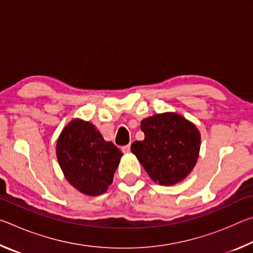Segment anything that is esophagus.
<instances>
[{
    "label": "esophagus",
    "instance_id": "34e87169",
    "mask_svg": "<svg viewBox=\"0 0 253 253\" xmlns=\"http://www.w3.org/2000/svg\"><path fill=\"white\" fill-rule=\"evenodd\" d=\"M122 151L124 153H129L130 152V145H125V146H123Z\"/></svg>",
    "mask_w": 253,
    "mask_h": 253
}]
</instances>
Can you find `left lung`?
<instances>
[{
    "label": "left lung",
    "mask_w": 253,
    "mask_h": 253,
    "mask_svg": "<svg viewBox=\"0 0 253 253\" xmlns=\"http://www.w3.org/2000/svg\"><path fill=\"white\" fill-rule=\"evenodd\" d=\"M142 142L131 144V152L154 182L173 185L193 169L199 157L201 136L193 124L174 113L144 119Z\"/></svg>",
    "instance_id": "obj_1"
}]
</instances>
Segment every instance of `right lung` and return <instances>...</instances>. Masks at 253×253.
<instances>
[{
    "mask_svg": "<svg viewBox=\"0 0 253 253\" xmlns=\"http://www.w3.org/2000/svg\"><path fill=\"white\" fill-rule=\"evenodd\" d=\"M122 156L92 124L79 119L62 130L57 143L59 165L68 182L87 195L105 193Z\"/></svg>",
    "mask_w": 253,
    "mask_h": 253,
    "instance_id": "1",
    "label": "right lung"
}]
</instances>
